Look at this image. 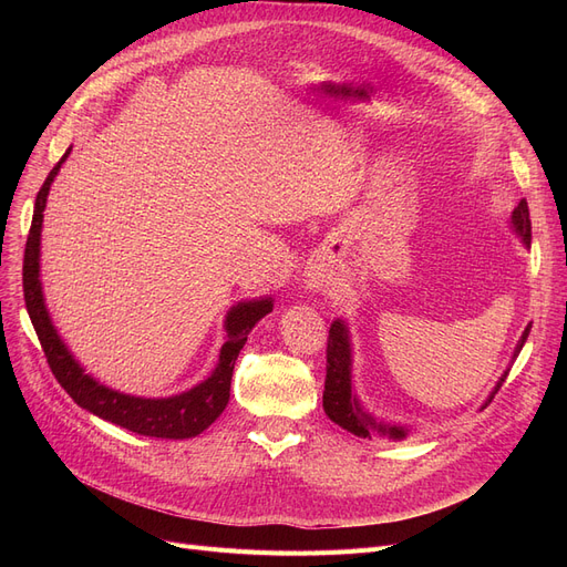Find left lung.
Wrapping results in <instances>:
<instances>
[{"label":"left lung","instance_id":"left-lung-1","mask_svg":"<svg viewBox=\"0 0 567 567\" xmlns=\"http://www.w3.org/2000/svg\"><path fill=\"white\" fill-rule=\"evenodd\" d=\"M511 227H513V231H516L523 238L525 246L532 244V221H529V210H527V200L525 198L518 203V208L513 210ZM527 333H529V329H525V333L520 336L513 357H518V352L523 350L525 340H527ZM506 375H508V371L502 375L499 383H496V388L492 390L485 406L492 402L494 394L499 392L502 383L506 381ZM323 411H326V416H329L333 423H338L340 427H346L348 433H352L357 437H371L373 433L388 435L390 440H404L406 437V427L404 425H390V423L375 421L369 414V411H364L362 404H359L357 394L352 392V346H350L348 326L342 323L340 319H336L331 323L329 342H326Z\"/></svg>","mask_w":567,"mask_h":567}]
</instances>
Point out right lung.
Listing matches in <instances>:
<instances>
[{
    "label": "right lung",
    "mask_w": 567,
    "mask_h": 567,
    "mask_svg": "<svg viewBox=\"0 0 567 567\" xmlns=\"http://www.w3.org/2000/svg\"><path fill=\"white\" fill-rule=\"evenodd\" d=\"M68 148L63 158L54 165L49 177L44 179L42 188L35 198V213H32V225L25 244V257H23V296L25 307L35 333L40 338V346L44 350V357L49 362L51 373L56 375L61 388L71 394L75 404L82 409L92 411L94 416L111 421L120 427L146 437H165V440H186L200 435L221 411H225L229 402V388H231V373L238 352L244 350L248 333L252 326L260 321L265 315L271 312V298L262 300H246L234 305L227 312L225 329H227V342L221 346L219 362L215 371L198 383L196 388L186 390L182 394H173V398L161 400H146L134 398V394H125L101 385L90 373L75 362V357L68 352L65 342L56 333L54 323L47 312L44 296H42V281H40V236H42V217L47 208L49 186L59 175L61 165L65 163Z\"/></svg>",
    "instance_id": "1"
}]
</instances>
